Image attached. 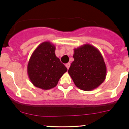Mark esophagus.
I'll use <instances>...</instances> for the list:
<instances>
[{"label":"esophagus","mask_w":129,"mask_h":129,"mask_svg":"<svg viewBox=\"0 0 129 129\" xmlns=\"http://www.w3.org/2000/svg\"><path fill=\"white\" fill-rule=\"evenodd\" d=\"M70 66H71V64H70V63H66V67H67V69H69Z\"/></svg>","instance_id":"obj_1"}]
</instances>
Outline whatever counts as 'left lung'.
<instances>
[{"instance_id":"8db88e82","label":"left lung","mask_w":129,"mask_h":129,"mask_svg":"<svg viewBox=\"0 0 129 129\" xmlns=\"http://www.w3.org/2000/svg\"><path fill=\"white\" fill-rule=\"evenodd\" d=\"M74 61L68 71L74 84L80 90L96 89L105 80L107 67L101 52L89 44L74 49Z\"/></svg>"}]
</instances>
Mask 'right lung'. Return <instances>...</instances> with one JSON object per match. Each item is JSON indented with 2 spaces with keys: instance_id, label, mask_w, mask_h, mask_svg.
<instances>
[{
  "instance_id": "1",
  "label": "right lung",
  "mask_w": 129,
  "mask_h": 129,
  "mask_svg": "<svg viewBox=\"0 0 129 129\" xmlns=\"http://www.w3.org/2000/svg\"><path fill=\"white\" fill-rule=\"evenodd\" d=\"M55 47L50 42L41 43L31 55L27 74L36 87L49 90L55 87L67 69L55 54Z\"/></svg>"
}]
</instances>
